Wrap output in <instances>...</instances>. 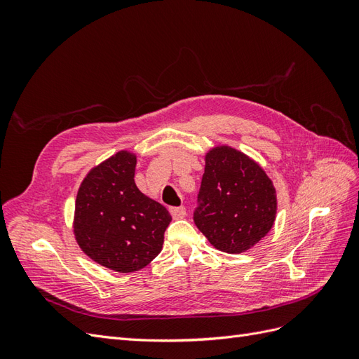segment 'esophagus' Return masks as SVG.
I'll return each instance as SVG.
<instances>
[{
	"label": "esophagus",
	"mask_w": 359,
	"mask_h": 359,
	"mask_svg": "<svg viewBox=\"0 0 359 359\" xmlns=\"http://www.w3.org/2000/svg\"><path fill=\"white\" fill-rule=\"evenodd\" d=\"M186 208L184 206H173V208H170V215L173 217V219L178 220V219H184L186 217Z\"/></svg>",
	"instance_id": "1"
}]
</instances>
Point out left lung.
<instances>
[{"mask_svg": "<svg viewBox=\"0 0 359 359\" xmlns=\"http://www.w3.org/2000/svg\"><path fill=\"white\" fill-rule=\"evenodd\" d=\"M276 212L273 181L256 161L226 145L206 153L193 220L217 250L247 252L271 231Z\"/></svg>", "mask_w": 359, "mask_h": 359, "instance_id": "1", "label": "left lung"}]
</instances>
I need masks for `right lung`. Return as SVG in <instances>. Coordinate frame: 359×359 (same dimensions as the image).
Listing matches in <instances>:
<instances>
[{
  "mask_svg": "<svg viewBox=\"0 0 359 359\" xmlns=\"http://www.w3.org/2000/svg\"><path fill=\"white\" fill-rule=\"evenodd\" d=\"M136 156L119 151L93 168L78 190L73 232L82 252L116 273L142 269L161 252L172 217L135 184Z\"/></svg>",
  "mask_w": 359,
  "mask_h": 359,
  "instance_id": "obj_1",
  "label": "right lung"
}]
</instances>
